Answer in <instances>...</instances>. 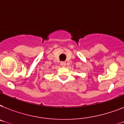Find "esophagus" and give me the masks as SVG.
<instances>
[{
    "instance_id": "1",
    "label": "esophagus",
    "mask_w": 124,
    "mask_h": 124,
    "mask_svg": "<svg viewBox=\"0 0 124 124\" xmlns=\"http://www.w3.org/2000/svg\"><path fill=\"white\" fill-rule=\"evenodd\" d=\"M66 62H60V65H61V66H62V67H65L66 66Z\"/></svg>"
}]
</instances>
